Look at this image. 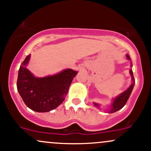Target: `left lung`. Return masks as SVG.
I'll return each mask as SVG.
<instances>
[{
    "label": "left lung",
    "mask_w": 151,
    "mask_h": 151,
    "mask_svg": "<svg viewBox=\"0 0 151 151\" xmlns=\"http://www.w3.org/2000/svg\"><path fill=\"white\" fill-rule=\"evenodd\" d=\"M126 58H127V59L129 60H131V58H130V57L128 55H126ZM131 66H132V65H131ZM130 74H131V77H132V81H133L132 84L128 88V89H126L124 92H123L121 94L119 95V96H117V97L114 100L113 104H112L111 105V109H110L109 113H114V112H116L117 111L120 110L121 109H122L123 107L125 106L126 102L128 101V99H129L130 95H131V91H132L133 90V86H134V81H135L132 70H130ZM93 104H94V105L96 106L99 107V106L96 103H93Z\"/></svg>",
    "instance_id": "1"
}]
</instances>
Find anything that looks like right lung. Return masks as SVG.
Masks as SVG:
<instances>
[{"label": "right lung", "mask_w": 151, "mask_h": 151, "mask_svg": "<svg viewBox=\"0 0 151 151\" xmlns=\"http://www.w3.org/2000/svg\"><path fill=\"white\" fill-rule=\"evenodd\" d=\"M30 58L26 57L19 69L18 91L28 108L37 112L50 111L64 101L77 72L67 69L55 75L35 77L25 67Z\"/></svg>", "instance_id": "right-lung-1"}]
</instances>
